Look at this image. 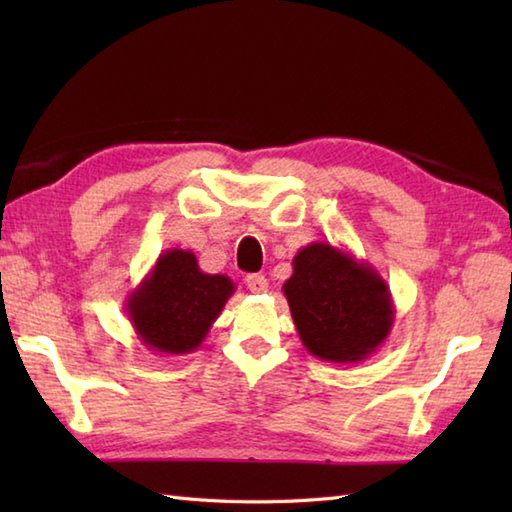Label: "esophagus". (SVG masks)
<instances>
[{"instance_id":"obj_1","label":"esophagus","mask_w":512,"mask_h":512,"mask_svg":"<svg viewBox=\"0 0 512 512\" xmlns=\"http://www.w3.org/2000/svg\"><path fill=\"white\" fill-rule=\"evenodd\" d=\"M246 288L250 292H266L268 290V279L264 275H248L246 277Z\"/></svg>"}]
</instances>
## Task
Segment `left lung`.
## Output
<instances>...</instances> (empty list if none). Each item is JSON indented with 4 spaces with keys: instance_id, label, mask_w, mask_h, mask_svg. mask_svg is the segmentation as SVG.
I'll return each instance as SVG.
<instances>
[{
    "instance_id": "left-lung-1",
    "label": "left lung",
    "mask_w": 512,
    "mask_h": 512,
    "mask_svg": "<svg viewBox=\"0 0 512 512\" xmlns=\"http://www.w3.org/2000/svg\"><path fill=\"white\" fill-rule=\"evenodd\" d=\"M284 295L301 343L328 363L365 361L385 343L396 317L378 270L330 242L299 250Z\"/></svg>"
}]
</instances>
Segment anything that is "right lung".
Returning a JSON list of instances; mask_svg holds the SVG:
<instances>
[{"mask_svg":"<svg viewBox=\"0 0 512 512\" xmlns=\"http://www.w3.org/2000/svg\"><path fill=\"white\" fill-rule=\"evenodd\" d=\"M233 292L226 275L202 273L191 250L169 248L129 292L125 310L147 350L189 354L202 345Z\"/></svg>","mask_w":512,"mask_h":512,"instance_id":"1","label":"right lung"}]
</instances>
